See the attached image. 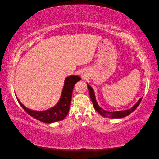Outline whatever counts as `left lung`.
Listing matches in <instances>:
<instances>
[{
    "label": "left lung",
    "instance_id": "obj_1",
    "mask_svg": "<svg viewBox=\"0 0 159 159\" xmlns=\"http://www.w3.org/2000/svg\"><path fill=\"white\" fill-rule=\"evenodd\" d=\"M88 88L89 90V95H90V98L91 99V102L93 103V107L95 108V109L101 115H102L103 117H108V118H112V119H117V118H122L124 117H126L127 115H129V114H131L132 112H133L134 110L137 109V107L139 106V105L140 104L142 98L139 99V100L137 102V103L134 105V106L127 110H124V111H114V112H108L106 111L103 110V109L101 108L99 106H98V105L96 102L95 100V94H94V91L93 89L91 88V86H89L88 84Z\"/></svg>",
    "mask_w": 159,
    "mask_h": 159
}]
</instances>
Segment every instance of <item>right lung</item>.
Instances as JSON below:
<instances>
[{"label": "right lung", "mask_w": 159, "mask_h": 159, "mask_svg": "<svg viewBox=\"0 0 159 159\" xmlns=\"http://www.w3.org/2000/svg\"><path fill=\"white\" fill-rule=\"evenodd\" d=\"M80 80V77L76 75H71L66 78L59 102L54 107L43 111H37L28 109L24 106L18 99L17 100L19 104L27 113L38 121L46 123L61 121L68 113L71 104L72 91L75 84Z\"/></svg>", "instance_id": "obj_1"}]
</instances>
